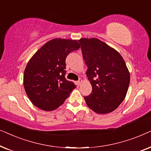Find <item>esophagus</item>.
<instances>
[{"label":"esophagus","instance_id":"obj_1","mask_svg":"<svg viewBox=\"0 0 151 151\" xmlns=\"http://www.w3.org/2000/svg\"><path fill=\"white\" fill-rule=\"evenodd\" d=\"M82 80L81 79H79V80H78V81H77V82H76V85H77V86H79L80 85V84H82Z\"/></svg>","mask_w":151,"mask_h":151}]
</instances>
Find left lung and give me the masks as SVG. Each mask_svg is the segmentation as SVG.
<instances>
[{
  "label": "left lung",
  "instance_id": "1",
  "mask_svg": "<svg viewBox=\"0 0 151 151\" xmlns=\"http://www.w3.org/2000/svg\"><path fill=\"white\" fill-rule=\"evenodd\" d=\"M78 41L92 85L91 94L84 96L86 104L99 114L112 112L124 100L129 88L130 73L125 62L116 50L98 38Z\"/></svg>",
  "mask_w": 151,
  "mask_h": 151
}]
</instances>
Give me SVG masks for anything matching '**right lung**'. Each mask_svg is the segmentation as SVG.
I'll use <instances>...</instances> for the list:
<instances>
[{
  "mask_svg": "<svg viewBox=\"0 0 151 151\" xmlns=\"http://www.w3.org/2000/svg\"><path fill=\"white\" fill-rule=\"evenodd\" d=\"M79 48L75 40L55 38L33 55L24 70L23 84L34 105L42 110L53 111L70 96L76 86L66 79L65 60Z\"/></svg>",
  "mask_w": 151,
  "mask_h": 151,
  "instance_id": "add662e5",
  "label": "right lung"
}]
</instances>
